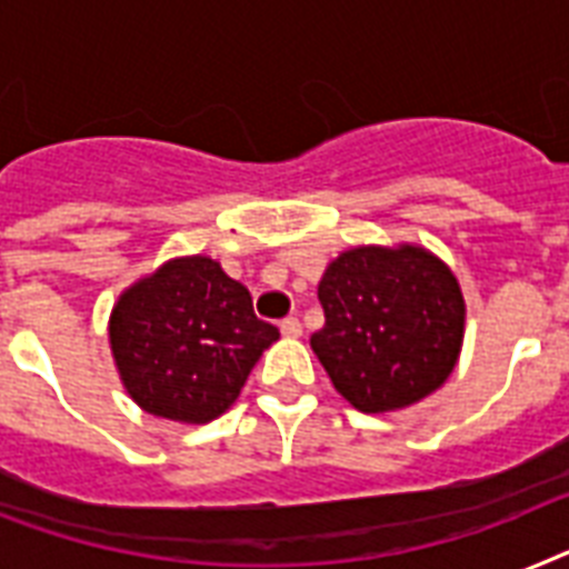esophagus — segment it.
I'll return each mask as SVG.
<instances>
[{"label": "esophagus", "mask_w": 569, "mask_h": 569, "mask_svg": "<svg viewBox=\"0 0 569 569\" xmlns=\"http://www.w3.org/2000/svg\"><path fill=\"white\" fill-rule=\"evenodd\" d=\"M281 335L290 337V340H296V337H302V322L296 317H288V319H281Z\"/></svg>", "instance_id": "1"}]
</instances>
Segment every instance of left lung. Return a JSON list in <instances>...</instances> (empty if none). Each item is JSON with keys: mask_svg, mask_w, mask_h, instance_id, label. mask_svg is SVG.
I'll use <instances>...</instances> for the list:
<instances>
[{"mask_svg": "<svg viewBox=\"0 0 569 569\" xmlns=\"http://www.w3.org/2000/svg\"><path fill=\"white\" fill-rule=\"evenodd\" d=\"M326 326L311 349L360 412L403 410L442 387L462 351L457 276L425 247H355L319 281Z\"/></svg>", "mask_w": 569, "mask_h": 569, "instance_id": "8db88e82", "label": "left lung"}]
</instances>
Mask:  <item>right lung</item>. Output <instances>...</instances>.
Masks as SVG:
<instances>
[{
    "mask_svg": "<svg viewBox=\"0 0 569 569\" xmlns=\"http://www.w3.org/2000/svg\"><path fill=\"white\" fill-rule=\"evenodd\" d=\"M279 328L258 319L252 296L206 256L171 258L119 296L110 349L121 383L144 412L206 425L241 396Z\"/></svg>",
    "mask_w": 569,
    "mask_h": 569,
    "instance_id": "right-lung-1",
    "label": "right lung"
}]
</instances>
